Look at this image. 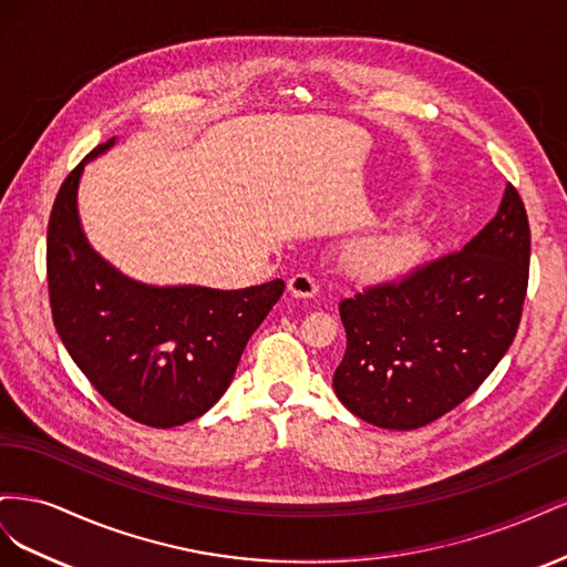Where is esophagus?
Masks as SVG:
<instances>
[{"label":"esophagus","instance_id":"obj_1","mask_svg":"<svg viewBox=\"0 0 567 567\" xmlns=\"http://www.w3.org/2000/svg\"><path fill=\"white\" fill-rule=\"evenodd\" d=\"M317 290H319L317 281L305 271L293 274V277H290V281H288V293L296 296V298H315Z\"/></svg>","mask_w":567,"mask_h":567}]
</instances>
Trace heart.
Returning a JSON list of instances; mask_svg holds the SVG:
<instances>
[{
  "mask_svg": "<svg viewBox=\"0 0 567 567\" xmlns=\"http://www.w3.org/2000/svg\"><path fill=\"white\" fill-rule=\"evenodd\" d=\"M431 250V236L419 221L406 219L400 225L359 236L346 248L342 262L352 277L383 284L406 277Z\"/></svg>",
  "mask_w": 567,
  "mask_h": 567,
  "instance_id": "b5f03b06",
  "label": "heart"
}]
</instances>
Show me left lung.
Listing matches in <instances>:
<instances>
[{
    "label": "left lung",
    "mask_w": 567,
    "mask_h": 567,
    "mask_svg": "<svg viewBox=\"0 0 567 567\" xmlns=\"http://www.w3.org/2000/svg\"><path fill=\"white\" fill-rule=\"evenodd\" d=\"M527 267V213L506 184L499 210L458 252L340 300L348 348L333 373L338 400L390 431L447 414L516 338Z\"/></svg>",
    "instance_id": "8db88e82"
}]
</instances>
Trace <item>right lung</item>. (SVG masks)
<instances>
[{
  "instance_id": "add662e5",
  "label": "right lung",
  "mask_w": 567,
  "mask_h": 567,
  "mask_svg": "<svg viewBox=\"0 0 567 567\" xmlns=\"http://www.w3.org/2000/svg\"><path fill=\"white\" fill-rule=\"evenodd\" d=\"M115 142L96 146L59 188L47 229L51 315L68 354L104 400L132 421L175 427L227 392L248 338L286 286H151L104 260L82 229L78 188L84 165Z\"/></svg>"
}]
</instances>
